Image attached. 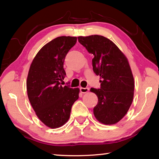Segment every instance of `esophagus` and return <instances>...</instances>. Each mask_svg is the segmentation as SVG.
Returning <instances> with one entry per match:
<instances>
[{
    "label": "esophagus",
    "instance_id": "34e87169",
    "mask_svg": "<svg viewBox=\"0 0 159 159\" xmlns=\"http://www.w3.org/2000/svg\"><path fill=\"white\" fill-rule=\"evenodd\" d=\"M80 92H81L82 93H86L89 91V88H80Z\"/></svg>",
    "mask_w": 159,
    "mask_h": 159
}]
</instances>
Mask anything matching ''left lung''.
I'll return each mask as SVG.
<instances>
[{
  "instance_id": "left-lung-1",
  "label": "left lung",
  "mask_w": 159,
  "mask_h": 159,
  "mask_svg": "<svg viewBox=\"0 0 159 159\" xmlns=\"http://www.w3.org/2000/svg\"><path fill=\"white\" fill-rule=\"evenodd\" d=\"M78 41L94 56L93 69L101 79V88H90L98 98L93 108L95 118L104 125H114L125 116L133 101L134 82L127 58L103 36H80Z\"/></svg>"
}]
</instances>
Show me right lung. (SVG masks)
<instances>
[{
  "instance_id": "right-lung-1",
  "label": "right lung",
  "mask_w": 159,
  "mask_h": 159,
  "mask_svg": "<svg viewBox=\"0 0 159 159\" xmlns=\"http://www.w3.org/2000/svg\"><path fill=\"white\" fill-rule=\"evenodd\" d=\"M77 43L76 37H58L41 48L30 65L27 80L29 101L39 119L52 129L69 120L71 106L79 98V88L63 87L64 61Z\"/></svg>"
}]
</instances>
